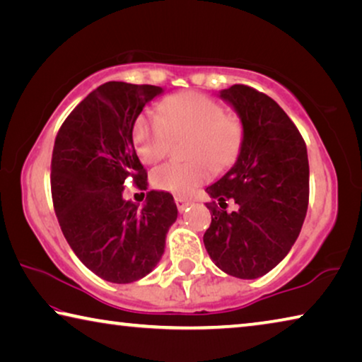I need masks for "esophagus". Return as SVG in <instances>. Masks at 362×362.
I'll list each match as a JSON object with an SVG mask.
<instances>
[{"label": "esophagus", "instance_id": "esophagus-1", "mask_svg": "<svg viewBox=\"0 0 362 362\" xmlns=\"http://www.w3.org/2000/svg\"><path fill=\"white\" fill-rule=\"evenodd\" d=\"M175 204H177V209H179V212H183V211H187L188 206H192V201H188L185 198H180V196H177Z\"/></svg>", "mask_w": 362, "mask_h": 362}]
</instances>
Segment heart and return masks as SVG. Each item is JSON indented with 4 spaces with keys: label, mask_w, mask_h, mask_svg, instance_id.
Here are the masks:
<instances>
[{
    "label": "heart",
    "mask_w": 362,
    "mask_h": 362,
    "mask_svg": "<svg viewBox=\"0 0 362 362\" xmlns=\"http://www.w3.org/2000/svg\"><path fill=\"white\" fill-rule=\"evenodd\" d=\"M192 132L188 153L194 159L170 161L155 169L151 182L161 192L188 196L211 179V161L217 169L235 161L243 142V126L238 118L223 113L212 97L199 93H179L168 97L159 113H142L134 122L132 139L146 164L168 155L173 136Z\"/></svg>",
    "instance_id": "obj_1"
}]
</instances>
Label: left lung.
<instances>
[{
    "instance_id": "8db88e82",
    "label": "left lung",
    "mask_w": 362,
    "mask_h": 362,
    "mask_svg": "<svg viewBox=\"0 0 362 362\" xmlns=\"http://www.w3.org/2000/svg\"><path fill=\"white\" fill-rule=\"evenodd\" d=\"M243 126L236 163L206 188L217 199L204 233V246L216 265L235 278L267 274L289 254L308 209L310 166L306 145L296 124L272 97L249 86L222 89ZM226 199L238 209L224 211Z\"/></svg>"
}]
</instances>
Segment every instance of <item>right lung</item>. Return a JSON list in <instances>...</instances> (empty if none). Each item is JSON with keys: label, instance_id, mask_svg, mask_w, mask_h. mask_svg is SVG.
I'll return each mask as SVG.
<instances>
[{"label": "right lung", "instance_id": "1", "mask_svg": "<svg viewBox=\"0 0 362 362\" xmlns=\"http://www.w3.org/2000/svg\"><path fill=\"white\" fill-rule=\"evenodd\" d=\"M163 93L150 84H102L69 115L54 144L51 189L60 228L78 259L110 283L146 276L177 220L173 194L151 189L142 207L122 196L127 179L146 185L132 129Z\"/></svg>", "mask_w": 362, "mask_h": 362}]
</instances>
